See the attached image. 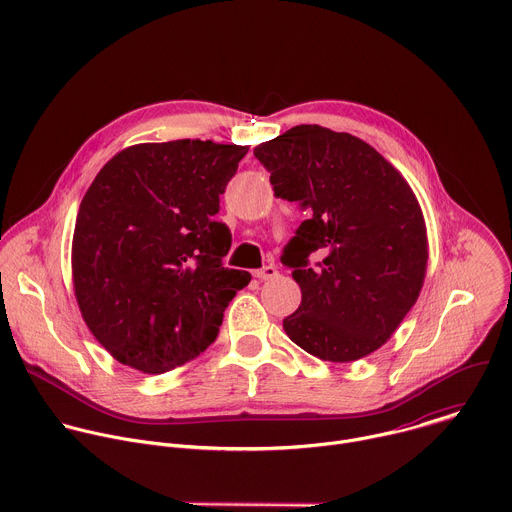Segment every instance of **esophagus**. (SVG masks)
I'll return each instance as SVG.
<instances>
[{"mask_svg":"<svg viewBox=\"0 0 512 512\" xmlns=\"http://www.w3.org/2000/svg\"><path fill=\"white\" fill-rule=\"evenodd\" d=\"M253 275H255L257 279H261V281H269V279H275V277L279 275V271H277V267L267 265V267H263V269H257Z\"/></svg>","mask_w":512,"mask_h":512,"instance_id":"34e87169","label":"esophagus"}]
</instances>
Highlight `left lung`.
<instances>
[{"mask_svg":"<svg viewBox=\"0 0 512 512\" xmlns=\"http://www.w3.org/2000/svg\"><path fill=\"white\" fill-rule=\"evenodd\" d=\"M253 152L275 195L311 211L281 257L301 289L285 333L323 362L380 350L416 303L428 267L426 223L408 181L362 138L319 124L293 126ZM313 250L320 261L309 268Z\"/></svg>","mask_w":512,"mask_h":512,"instance_id":"1","label":"left lung"}]
</instances>
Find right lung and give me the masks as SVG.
Wrapping results in <instances>:
<instances>
[{"label":"right lung","instance_id":"obj_1","mask_svg":"<svg viewBox=\"0 0 512 512\" xmlns=\"http://www.w3.org/2000/svg\"><path fill=\"white\" fill-rule=\"evenodd\" d=\"M249 146L142 142L88 187L72 239V283L92 335L120 364L164 374L205 352L251 275L223 267L231 233L219 195Z\"/></svg>","mask_w":512,"mask_h":512}]
</instances>
